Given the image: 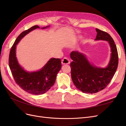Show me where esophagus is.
Segmentation results:
<instances>
[{
  "label": "esophagus",
  "instance_id": "esophagus-1",
  "mask_svg": "<svg viewBox=\"0 0 126 126\" xmlns=\"http://www.w3.org/2000/svg\"><path fill=\"white\" fill-rule=\"evenodd\" d=\"M62 63L63 64H69L70 63V60L69 59L67 58H64L62 60Z\"/></svg>",
  "mask_w": 126,
  "mask_h": 126
}]
</instances>
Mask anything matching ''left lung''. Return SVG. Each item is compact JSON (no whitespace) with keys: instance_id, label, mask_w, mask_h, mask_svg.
<instances>
[{"instance_id":"obj_1","label":"left lung","mask_w":126,"mask_h":126,"mask_svg":"<svg viewBox=\"0 0 126 126\" xmlns=\"http://www.w3.org/2000/svg\"><path fill=\"white\" fill-rule=\"evenodd\" d=\"M97 32L95 40L108 41L111 48V59L105 68L92 65L85 55L73 51L70 57L71 75L74 85L83 93L94 94L105 89L115 75L118 64V54L116 45L109 33L96 29Z\"/></svg>"}]
</instances>
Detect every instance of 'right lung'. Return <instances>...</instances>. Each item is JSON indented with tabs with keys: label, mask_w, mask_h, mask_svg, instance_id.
<instances>
[{
	"label": "right lung",
	"mask_w": 126,
	"mask_h": 126,
	"mask_svg": "<svg viewBox=\"0 0 126 126\" xmlns=\"http://www.w3.org/2000/svg\"><path fill=\"white\" fill-rule=\"evenodd\" d=\"M36 28H39V27L32 26L22 32L17 38L10 51L9 66L15 82L22 89L38 95L46 93L54 85L57 75L62 68V61L59 58H51L41 70L32 72L25 71L19 64L16 57V45L25 35Z\"/></svg>",
	"instance_id": "right-lung-1"
}]
</instances>
